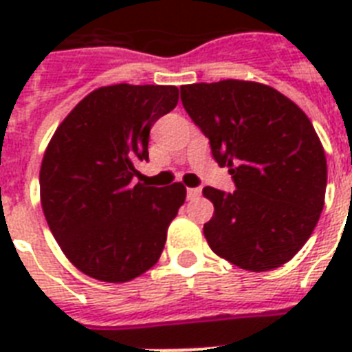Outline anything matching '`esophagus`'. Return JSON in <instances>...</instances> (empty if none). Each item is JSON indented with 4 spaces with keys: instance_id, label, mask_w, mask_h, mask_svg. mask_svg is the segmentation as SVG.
I'll use <instances>...</instances> for the list:
<instances>
[{
    "instance_id": "1",
    "label": "esophagus",
    "mask_w": 352,
    "mask_h": 352,
    "mask_svg": "<svg viewBox=\"0 0 352 352\" xmlns=\"http://www.w3.org/2000/svg\"><path fill=\"white\" fill-rule=\"evenodd\" d=\"M186 195L190 201H195V199L201 197V190H199V188H188Z\"/></svg>"
}]
</instances>
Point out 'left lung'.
<instances>
[{"instance_id":"obj_1","label":"left lung","mask_w":352,"mask_h":352,"mask_svg":"<svg viewBox=\"0 0 352 352\" xmlns=\"http://www.w3.org/2000/svg\"><path fill=\"white\" fill-rule=\"evenodd\" d=\"M181 100L235 184L234 193L203 190L214 203L203 228L210 248L252 272L290 261L311 237L327 188L309 117L274 87L245 80L182 85Z\"/></svg>"}]
</instances>
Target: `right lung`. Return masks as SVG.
Masks as SVG:
<instances>
[{"instance_id": "right-lung-1", "label": "right lung", "mask_w": 352, "mask_h": 352, "mask_svg": "<svg viewBox=\"0 0 352 352\" xmlns=\"http://www.w3.org/2000/svg\"><path fill=\"white\" fill-rule=\"evenodd\" d=\"M179 102L175 85L98 87L58 126L40 170L41 208L54 239L85 276L126 283L159 261L184 204L181 182L133 184L149 129Z\"/></svg>"}]
</instances>
